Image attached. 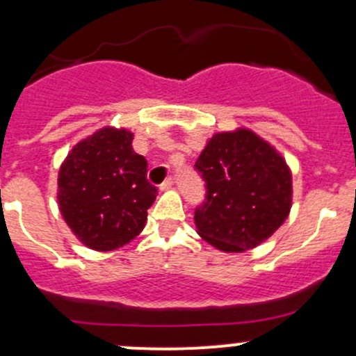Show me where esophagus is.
Wrapping results in <instances>:
<instances>
[{
	"label": "esophagus",
	"mask_w": 356,
	"mask_h": 356,
	"mask_svg": "<svg viewBox=\"0 0 356 356\" xmlns=\"http://www.w3.org/2000/svg\"><path fill=\"white\" fill-rule=\"evenodd\" d=\"M172 186H174V179H172V177H168L167 181H165V182H161V184H160V189H161V191H167V189H170Z\"/></svg>",
	"instance_id": "obj_1"
}]
</instances>
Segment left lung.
Returning a JSON list of instances; mask_svg holds the SVG:
<instances>
[{
    "mask_svg": "<svg viewBox=\"0 0 356 356\" xmlns=\"http://www.w3.org/2000/svg\"><path fill=\"white\" fill-rule=\"evenodd\" d=\"M195 170L207 188L196 207L198 234L227 253L251 250L270 238L291 210V172L284 158L248 129L218 132Z\"/></svg>",
    "mask_w": 356,
    "mask_h": 356,
    "instance_id": "1",
    "label": "left lung"
}]
</instances>
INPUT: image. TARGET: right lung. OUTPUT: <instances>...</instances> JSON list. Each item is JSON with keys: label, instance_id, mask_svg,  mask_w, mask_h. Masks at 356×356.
I'll use <instances>...</instances> for the list:
<instances>
[{"label": "right lung", "instance_id": "obj_1", "mask_svg": "<svg viewBox=\"0 0 356 356\" xmlns=\"http://www.w3.org/2000/svg\"><path fill=\"white\" fill-rule=\"evenodd\" d=\"M146 172L125 129L105 127L75 145L58 172L60 211L72 232L98 251L132 241L158 195Z\"/></svg>", "mask_w": 356, "mask_h": 356}]
</instances>
